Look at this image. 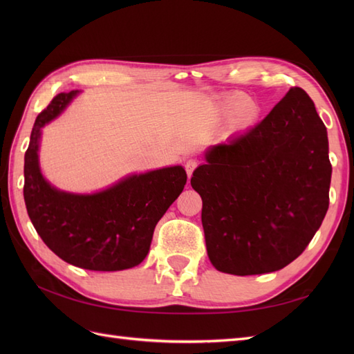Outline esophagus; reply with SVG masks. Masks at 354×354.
Segmentation results:
<instances>
[{"instance_id": "obj_1", "label": "esophagus", "mask_w": 354, "mask_h": 354, "mask_svg": "<svg viewBox=\"0 0 354 354\" xmlns=\"http://www.w3.org/2000/svg\"><path fill=\"white\" fill-rule=\"evenodd\" d=\"M196 167H198V162H196L195 159H189L187 162H186L185 168H186V173H187V177H189V178L192 177V174H194V171H195Z\"/></svg>"}]
</instances>
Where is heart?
<instances>
[{"label":"heart","mask_w":354,"mask_h":354,"mask_svg":"<svg viewBox=\"0 0 354 354\" xmlns=\"http://www.w3.org/2000/svg\"><path fill=\"white\" fill-rule=\"evenodd\" d=\"M248 95L232 94L227 95L220 104V112L224 118L232 116V130L242 131L248 130L260 120V108L255 103H248Z\"/></svg>","instance_id":"heart-1"}]
</instances>
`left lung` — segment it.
I'll use <instances>...</instances> for the list:
<instances>
[{
    "instance_id": "obj_1",
    "label": "left lung",
    "mask_w": 354,
    "mask_h": 354,
    "mask_svg": "<svg viewBox=\"0 0 354 354\" xmlns=\"http://www.w3.org/2000/svg\"><path fill=\"white\" fill-rule=\"evenodd\" d=\"M328 152L326 127L298 87L251 130L208 149L190 185L217 270L270 273L306 250L329 207Z\"/></svg>"
}]
</instances>
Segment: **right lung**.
<instances>
[{"mask_svg": "<svg viewBox=\"0 0 354 354\" xmlns=\"http://www.w3.org/2000/svg\"><path fill=\"white\" fill-rule=\"evenodd\" d=\"M80 93L57 94L37 116L25 153L28 216L41 239L63 261L97 272L131 269L146 259L155 226L183 192L187 174L181 165L165 167L127 176L90 195L51 186L39 168L42 128Z\"/></svg>", "mask_w": 354, "mask_h": 354, "instance_id": "1", "label": "right lung"}]
</instances>
